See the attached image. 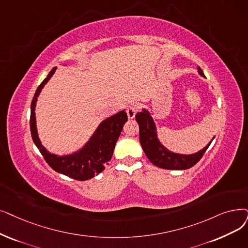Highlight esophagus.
Returning <instances> with one entry per match:
<instances>
[{
    "label": "esophagus",
    "instance_id": "obj_1",
    "mask_svg": "<svg viewBox=\"0 0 248 248\" xmlns=\"http://www.w3.org/2000/svg\"><path fill=\"white\" fill-rule=\"evenodd\" d=\"M137 111H138L137 105H131L130 107H127V110H126L127 117L130 118V120H133V118H135V116H136Z\"/></svg>",
    "mask_w": 248,
    "mask_h": 248
}]
</instances>
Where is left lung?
I'll use <instances>...</instances> for the list:
<instances>
[{"label": "left lung", "instance_id": "1", "mask_svg": "<svg viewBox=\"0 0 248 248\" xmlns=\"http://www.w3.org/2000/svg\"><path fill=\"white\" fill-rule=\"evenodd\" d=\"M198 73L202 77H204L201 68H198ZM136 121L140 127V142H141V146L147 158L155 166L163 169L184 170L192 167L199 162L215 139V137H213L206 147L193 154L175 153L168 150L160 142L156 124L148 109L143 108L142 112H138L136 114Z\"/></svg>", "mask_w": 248, "mask_h": 248}]
</instances>
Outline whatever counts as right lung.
I'll return each mask as SVG.
<instances>
[{"mask_svg":"<svg viewBox=\"0 0 248 248\" xmlns=\"http://www.w3.org/2000/svg\"><path fill=\"white\" fill-rule=\"evenodd\" d=\"M56 70L57 67L49 72L47 77L38 86L34 97L32 99L30 113V131L32 140L47 164L53 170L76 180H88L95 175H98L109 163L115 144L121 136L124 124L127 122V115L125 109H123L120 112L105 118L96 127L95 132L89 138L87 143L84 144L81 149L71 154L58 155L48 152L46 148L42 145L38 137L35 108L41 90L52 77Z\"/></svg>","mask_w":248,"mask_h":248,"instance_id":"right-lung-1","label":"right lung"}]
</instances>
